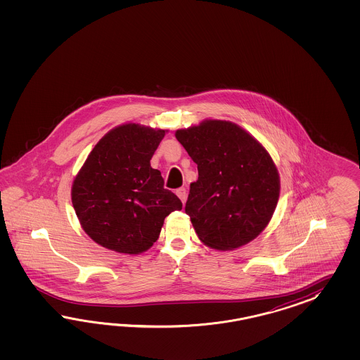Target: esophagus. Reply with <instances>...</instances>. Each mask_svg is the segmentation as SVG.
<instances>
[{
	"instance_id": "esophagus-1",
	"label": "esophagus",
	"mask_w": 360,
	"mask_h": 360,
	"mask_svg": "<svg viewBox=\"0 0 360 360\" xmlns=\"http://www.w3.org/2000/svg\"><path fill=\"white\" fill-rule=\"evenodd\" d=\"M175 193H176V195L179 196V199H181V200L185 203L186 198H187V191H186L185 187H181V188H178Z\"/></svg>"
}]
</instances>
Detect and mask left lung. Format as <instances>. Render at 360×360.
Masks as SVG:
<instances>
[{"label": "left lung", "instance_id": "obj_1", "mask_svg": "<svg viewBox=\"0 0 360 360\" xmlns=\"http://www.w3.org/2000/svg\"><path fill=\"white\" fill-rule=\"evenodd\" d=\"M198 165L186 214L198 238L229 251L255 239L272 218L280 178L271 155L251 134L229 121H203L175 133Z\"/></svg>", "mask_w": 360, "mask_h": 360}]
</instances>
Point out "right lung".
Listing matches in <instances>:
<instances>
[{
  "mask_svg": "<svg viewBox=\"0 0 360 360\" xmlns=\"http://www.w3.org/2000/svg\"><path fill=\"white\" fill-rule=\"evenodd\" d=\"M165 131L125 124L89 153L72 185V205L88 236L110 251L137 255L158 239L164 220L182 210L150 160Z\"/></svg>",
  "mask_w": 360,
  "mask_h": 360,
  "instance_id": "obj_1",
  "label": "right lung"
}]
</instances>
